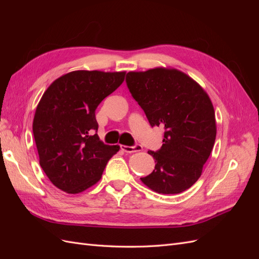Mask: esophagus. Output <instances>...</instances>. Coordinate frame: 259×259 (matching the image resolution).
<instances>
[{
    "label": "esophagus",
    "mask_w": 259,
    "mask_h": 259,
    "mask_svg": "<svg viewBox=\"0 0 259 259\" xmlns=\"http://www.w3.org/2000/svg\"><path fill=\"white\" fill-rule=\"evenodd\" d=\"M121 149L126 153H133V152H137V151H142L143 147L139 145H135V146H121Z\"/></svg>",
    "instance_id": "obj_1"
}]
</instances>
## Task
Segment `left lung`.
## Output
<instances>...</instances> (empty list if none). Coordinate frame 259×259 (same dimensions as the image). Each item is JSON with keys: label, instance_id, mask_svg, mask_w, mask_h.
Segmentation results:
<instances>
[{"label": "left lung", "instance_id": "obj_1", "mask_svg": "<svg viewBox=\"0 0 259 259\" xmlns=\"http://www.w3.org/2000/svg\"><path fill=\"white\" fill-rule=\"evenodd\" d=\"M126 85L151 127L164 128L161 149L148 151L155 167L142 182L163 194L189 189L200 178L216 138L215 111L208 95L176 69L128 72Z\"/></svg>", "mask_w": 259, "mask_h": 259}]
</instances>
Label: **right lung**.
<instances>
[{
	"label": "right lung",
	"instance_id": "add662e5",
	"mask_svg": "<svg viewBox=\"0 0 259 259\" xmlns=\"http://www.w3.org/2000/svg\"><path fill=\"white\" fill-rule=\"evenodd\" d=\"M125 72L72 71L54 81L38 103L33 136L40 165L54 186L79 193L95 185L119 146L97 135L98 105L124 81Z\"/></svg>",
	"mask_w": 259,
	"mask_h": 259
}]
</instances>
